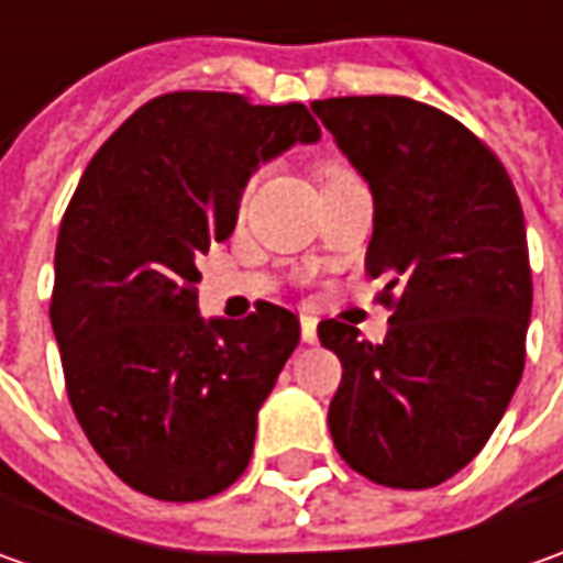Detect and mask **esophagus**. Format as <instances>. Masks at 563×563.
Instances as JSON below:
<instances>
[{
	"label": "esophagus",
	"instance_id": "obj_1",
	"mask_svg": "<svg viewBox=\"0 0 563 563\" xmlns=\"http://www.w3.org/2000/svg\"><path fill=\"white\" fill-rule=\"evenodd\" d=\"M300 338H303L307 344H316V341H319V332H316L313 316H303V319H300Z\"/></svg>",
	"mask_w": 563,
	"mask_h": 563
}]
</instances>
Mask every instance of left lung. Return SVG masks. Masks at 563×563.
Wrapping results in <instances>:
<instances>
[{
	"label": "left lung",
	"instance_id": "1",
	"mask_svg": "<svg viewBox=\"0 0 563 563\" xmlns=\"http://www.w3.org/2000/svg\"><path fill=\"white\" fill-rule=\"evenodd\" d=\"M373 194L366 269L395 297L391 332L319 322L344 376L329 404L338 454L378 486L429 488L501 422L532 313L527 225L505 165L461 121L407 97L310 106Z\"/></svg>",
	"mask_w": 563,
	"mask_h": 563
}]
</instances>
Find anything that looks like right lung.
I'll use <instances>...</instances> for the list:
<instances>
[{
	"mask_svg": "<svg viewBox=\"0 0 563 563\" xmlns=\"http://www.w3.org/2000/svg\"><path fill=\"white\" fill-rule=\"evenodd\" d=\"M322 137L303 102L165 93L80 175L49 319L80 429L121 483L200 501L250 464L256 413L300 341L291 310L200 316L197 260L231 238L260 165Z\"/></svg>",
	"mask_w": 563,
	"mask_h": 563,
	"instance_id": "add662e5",
	"label": "right lung"
}]
</instances>
